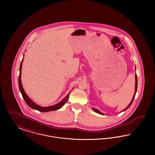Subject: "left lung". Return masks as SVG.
I'll list each match as a JSON object with an SVG mask.
<instances>
[{"label":"left lung","mask_w":155,"mask_h":155,"mask_svg":"<svg viewBox=\"0 0 155 155\" xmlns=\"http://www.w3.org/2000/svg\"><path fill=\"white\" fill-rule=\"evenodd\" d=\"M137 85H138V80H137V74H135V93H134V96H133V99H132V101H131V102H130V103L129 104V105L125 108L124 110H123L122 111H125V110H127L131 105V104L133 103V101H134V98H135V94H136V92H137ZM92 109H93V110L94 111H95L96 113H99V114H102V115H104V114L102 113V112H101L99 110H97V109H95V108H92ZM122 111H121V112H122ZM120 112V113H121Z\"/></svg>","instance_id":"left-lung-1"}]
</instances>
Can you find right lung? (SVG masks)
Returning a JSON list of instances; mask_svg holds the SVG:
<instances>
[{
	"instance_id": "add662e5",
	"label": "right lung",
	"mask_w": 155,
	"mask_h": 155,
	"mask_svg": "<svg viewBox=\"0 0 155 155\" xmlns=\"http://www.w3.org/2000/svg\"><path fill=\"white\" fill-rule=\"evenodd\" d=\"M23 59H22L21 63L20 64V74H19V77H18V86H19V89L21 93L22 97L24 99V100L25 101V103L27 104L28 106H29L31 108L37 110L41 111V112H47V111H51L56 110H58L59 109H60L61 107H62V106L66 103L67 100L68 99L69 97V95L70 94L71 92H70L68 93V94H67V95L61 102H60L59 103H57L54 105L53 106H48V107H42L41 106L38 105L37 104L34 102L30 97L28 96V95L26 94L25 92L24 91V88L22 87V83L21 81V68H22V63L23 61Z\"/></svg>"
}]
</instances>
